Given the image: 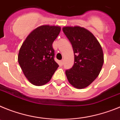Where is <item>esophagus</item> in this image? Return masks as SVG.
Here are the masks:
<instances>
[{
    "mask_svg": "<svg viewBox=\"0 0 120 120\" xmlns=\"http://www.w3.org/2000/svg\"><path fill=\"white\" fill-rule=\"evenodd\" d=\"M63 63H64V60H61V61H60V64H61V66H63Z\"/></svg>",
    "mask_w": 120,
    "mask_h": 120,
    "instance_id": "1",
    "label": "esophagus"
}]
</instances>
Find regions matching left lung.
<instances>
[{"label":"left lung","mask_w":120,"mask_h":120,"mask_svg":"<svg viewBox=\"0 0 120 120\" xmlns=\"http://www.w3.org/2000/svg\"><path fill=\"white\" fill-rule=\"evenodd\" d=\"M63 31L71 43L74 63L65 71L69 82L77 89L90 85L98 76L104 62L103 49L90 31L80 26H65Z\"/></svg>","instance_id":"left-lung-1"}]
</instances>
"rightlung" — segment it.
<instances>
[{
  "instance_id": "right-lung-1",
  "label": "right lung",
  "mask_w": 120,
  "mask_h": 120,
  "mask_svg": "<svg viewBox=\"0 0 120 120\" xmlns=\"http://www.w3.org/2000/svg\"><path fill=\"white\" fill-rule=\"evenodd\" d=\"M61 30L58 26L42 25L33 30L19 50L18 61L27 79L35 86L49 82L59 67L52 43Z\"/></svg>"
}]
</instances>
